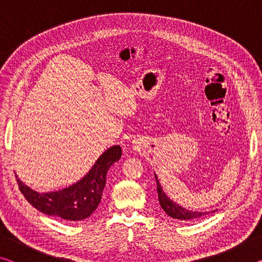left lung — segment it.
<instances>
[{
	"label": "left lung",
	"mask_w": 262,
	"mask_h": 262,
	"mask_svg": "<svg viewBox=\"0 0 262 262\" xmlns=\"http://www.w3.org/2000/svg\"><path fill=\"white\" fill-rule=\"evenodd\" d=\"M155 178H156V184H157V193H158V201L159 205H161L162 209L166 212L167 216L172 217V219L179 220V221H193V220H198L201 219V217L209 215L210 212H215L216 210H211V211H193V210H188L186 208L179 206L178 203H176L174 201H172L170 198L167 196L164 192L161 183H159L157 174L155 173Z\"/></svg>",
	"instance_id": "8db88e82"
}]
</instances>
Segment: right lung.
I'll return each mask as SVG.
<instances>
[{
    "instance_id": "1",
    "label": "right lung",
    "mask_w": 262,
    "mask_h": 262,
    "mask_svg": "<svg viewBox=\"0 0 262 262\" xmlns=\"http://www.w3.org/2000/svg\"><path fill=\"white\" fill-rule=\"evenodd\" d=\"M121 147L113 145L100 155L90 171L77 183L54 192L39 193L25 185L18 177L21 194L35 209L48 216L66 221H82L91 216L99 202L106 185L108 168L121 158Z\"/></svg>"
}]
</instances>
